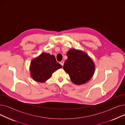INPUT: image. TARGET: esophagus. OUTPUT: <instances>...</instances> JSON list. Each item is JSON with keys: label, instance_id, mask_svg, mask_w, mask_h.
I'll return each mask as SVG.
<instances>
[{"label": "esophagus", "instance_id": "esophagus-1", "mask_svg": "<svg viewBox=\"0 0 125 125\" xmlns=\"http://www.w3.org/2000/svg\"><path fill=\"white\" fill-rule=\"evenodd\" d=\"M60 63L61 64V65L63 66V65H64V62L63 61H61L60 62Z\"/></svg>", "mask_w": 125, "mask_h": 125}]
</instances>
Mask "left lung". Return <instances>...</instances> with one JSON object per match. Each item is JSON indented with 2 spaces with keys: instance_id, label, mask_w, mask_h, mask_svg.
Here are the masks:
<instances>
[{
  "instance_id": "obj_1",
  "label": "left lung",
  "mask_w": 125,
  "mask_h": 125,
  "mask_svg": "<svg viewBox=\"0 0 125 125\" xmlns=\"http://www.w3.org/2000/svg\"><path fill=\"white\" fill-rule=\"evenodd\" d=\"M66 55L68 58L63 69L69 74L73 83L80 85L89 81L93 76L95 68L90 57L84 52L75 49L70 50Z\"/></svg>"
}]
</instances>
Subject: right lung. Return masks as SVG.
Instances as JSON below:
<instances>
[{"label": "right lung", "mask_w": 125, "mask_h": 125, "mask_svg": "<svg viewBox=\"0 0 125 125\" xmlns=\"http://www.w3.org/2000/svg\"><path fill=\"white\" fill-rule=\"evenodd\" d=\"M62 67L54 55L43 52L31 61L30 70L33 79L43 83L52 77L54 72Z\"/></svg>", "instance_id": "obj_1"}]
</instances>
